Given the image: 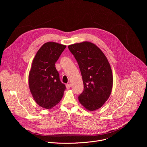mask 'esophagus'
Wrapping results in <instances>:
<instances>
[{"instance_id": "1", "label": "esophagus", "mask_w": 147, "mask_h": 147, "mask_svg": "<svg viewBox=\"0 0 147 147\" xmlns=\"http://www.w3.org/2000/svg\"><path fill=\"white\" fill-rule=\"evenodd\" d=\"M71 87V84H66V88H67V89H70Z\"/></svg>"}]
</instances>
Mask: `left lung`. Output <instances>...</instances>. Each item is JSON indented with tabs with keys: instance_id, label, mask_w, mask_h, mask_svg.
Masks as SVG:
<instances>
[{
	"instance_id": "8db88e82",
	"label": "left lung",
	"mask_w": 147,
	"mask_h": 147,
	"mask_svg": "<svg viewBox=\"0 0 147 147\" xmlns=\"http://www.w3.org/2000/svg\"><path fill=\"white\" fill-rule=\"evenodd\" d=\"M78 64L84 91L78 100L86 110L100 108L109 98L113 87V74L108 60L103 52L88 41L68 47Z\"/></svg>"
}]
</instances>
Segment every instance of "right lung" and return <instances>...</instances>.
<instances>
[{
	"label": "right lung",
	"instance_id": "add662e5",
	"mask_svg": "<svg viewBox=\"0 0 147 147\" xmlns=\"http://www.w3.org/2000/svg\"><path fill=\"white\" fill-rule=\"evenodd\" d=\"M66 46L55 42L45 43L38 51L29 72L30 92L40 107L52 109L60 101L66 87L60 81L55 65Z\"/></svg>",
	"mask_w": 147,
	"mask_h": 147
}]
</instances>
